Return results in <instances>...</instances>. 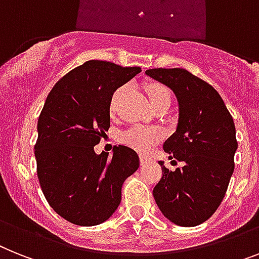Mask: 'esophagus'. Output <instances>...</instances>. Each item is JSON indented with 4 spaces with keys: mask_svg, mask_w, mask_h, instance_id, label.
I'll return each mask as SVG.
<instances>
[{
    "mask_svg": "<svg viewBox=\"0 0 259 259\" xmlns=\"http://www.w3.org/2000/svg\"><path fill=\"white\" fill-rule=\"evenodd\" d=\"M147 161H148V159H147L145 156H140V164H142V165L147 164Z\"/></svg>",
    "mask_w": 259,
    "mask_h": 259,
    "instance_id": "esophagus-1",
    "label": "esophagus"
}]
</instances>
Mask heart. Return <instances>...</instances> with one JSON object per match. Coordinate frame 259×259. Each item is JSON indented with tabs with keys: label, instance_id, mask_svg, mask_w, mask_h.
Wrapping results in <instances>:
<instances>
[{
	"label": "heart",
	"instance_id": "heart-1",
	"mask_svg": "<svg viewBox=\"0 0 259 259\" xmlns=\"http://www.w3.org/2000/svg\"><path fill=\"white\" fill-rule=\"evenodd\" d=\"M123 91H124V87H120L115 91L114 96L111 99V111L115 110L117 99L123 94ZM145 91H147L148 99L151 102V106H155L157 102H160L164 98H169L168 90L161 84H149V86L145 87ZM160 139H161V132H160L159 128L144 127V125H134L130 130L123 132L120 136V140L125 145H130V147L143 153L148 152Z\"/></svg>",
	"mask_w": 259,
	"mask_h": 259
}]
</instances>
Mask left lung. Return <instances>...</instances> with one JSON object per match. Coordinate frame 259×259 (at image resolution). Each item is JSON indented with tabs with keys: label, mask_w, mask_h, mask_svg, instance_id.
<instances>
[{
	"label": "left lung",
	"mask_w": 259,
	"mask_h": 259,
	"mask_svg": "<svg viewBox=\"0 0 259 259\" xmlns=\"http://www.w3.org/2000/svg\"><path fill=\"white\" fill-rule=\"evenodd\" d=\"M145 74L176 95L177 127L163 148L169 159L183 163L169 170L159 161L164 173L153 197L173 224L200 225L217 210L234 170L238 147L234 121L220 94L187 70L151 68Z\"/></svg>",
	"instance_id": "left-lung-1"
}]
</instances>
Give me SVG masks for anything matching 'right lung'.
<instances>
[{
  "label": "right lung",
  "instance_id": "1",
  "mask_svg": "<svg viewBox=\"0 0 259 259\" xmlns=\"http://www.w3.org/2000/svg\"><path fill=\"white\" fill-rule=\"evenodd\" d=\"M142 71L87 61L55 83L38 119L34 148L40 188L58 214L79 226L99 225L114 214L121 187L140 165L125 145L108 153L94 147L110 128V104L119 87Z\"/></svg>",
  "mask_w": 259,
  "mask_h": 259
}]
</instances>
